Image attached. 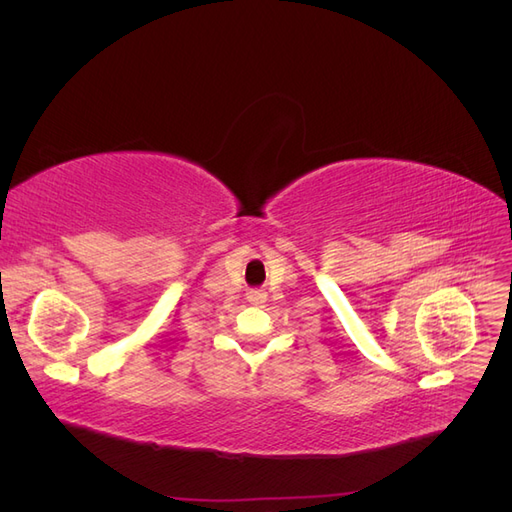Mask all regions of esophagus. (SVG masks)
<instances>
[{
  "instance_id": "obj_1",
  "label": "esophagus",
  "mask_w": 512,
  "mask_h": 512,
  "mask_svg": "<svg viewBox=\"0 0 512 512\" xmlns=\"http://www.w3.org/2000/svg\"><path fill=\"white\" fill-rule=\"evenodd\" d=\"M265 299H267V292L265 290H250V292H247V301L254 303V305L265 303Z\"/></svg>"
}]
</instances>
